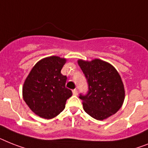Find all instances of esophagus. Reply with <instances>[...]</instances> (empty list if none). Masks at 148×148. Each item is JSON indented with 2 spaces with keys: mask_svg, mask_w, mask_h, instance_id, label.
Wrapping results in <instances>:
<instances>
[{
  "mask_svg": "<svg viewBox=\"0 0 148 148\" xmlns=\"http://www.w3.org/2000/svg\"><path fill=\"white\" fill-rule=\"evenodd\" d=\"M73 94L74 95H78V91H77V89H74V90H73Z\"/></svg>",
  "mask_w": 148,
  "mask_h": 148,
  "instance_id": "obj_1",
  "label": "esophagus"
}]
</instances>
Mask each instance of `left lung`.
<instances>
[{"label": "left lung", "mask_w": 148, "mask_h": 148, "mask_svg": "<svg viewBox=\"0 0 148 148\" xmlns=\"http://www.w3.org/2000/svg\"><path fill=\"white\" fill-rule=\"evenodd\" d=\"M78 63L88 85L87 94L79 95L84 110L97 120H103L115 114L125 99L124 85L116 69L99 59L79 60Z\"/></svg>", "instance_id": "obj_1"}]
</instances>
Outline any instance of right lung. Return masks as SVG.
Returning <instances> with one entry per match:
<instances>
[{"label": "right lung", "instance_id": "right-lung-1", "mask_svg": "<svg viewBox=\"0 0 148 148\" xmlns=\"http://www.w3.org/2000/svg\"><path fill=\"white\" fill-rule=\"evenodd\" d=\"M65 58L57 56L38 61L32 69L23 87L24 101L32 112L44 119L57 116L73 95L66 88L67 77L61 74Z\"/></svg>", "mask_w": 148, "mask_h": 148}]
</instances>
